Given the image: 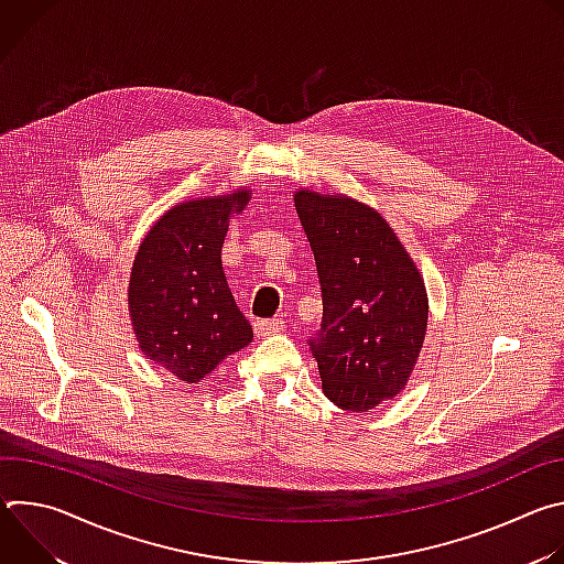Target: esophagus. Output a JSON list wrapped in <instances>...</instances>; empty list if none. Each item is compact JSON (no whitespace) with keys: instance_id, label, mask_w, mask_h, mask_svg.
<instances>
[{"instance_id":"34e87169","label":"esophagus","mask_w":564,"mask_h":564,"mask_svg":"<svg viewBox=\"0 0 564 564\" xmlns=\"http://www.w3.org/2000/svg\"><path fill=\"white\" fill-rule=\"evenodd\" d=\"M283 318H261V321H254V333L257 337H272V335H279L283 330Z\"/></svg>"}]
</instances>
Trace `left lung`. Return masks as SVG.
<instances>
[{
	"label": "left lung",
	"instance_id": "8db88e82",
	"mask_svg": "<svg viewBox=\"0 0 564 564\" xmlns=\"http://www.w3.org/2000/svg\"><path fill=\"white\" fill-rule=\"evenodd\" d=\"M294 207L314 252L324 321L310 337L321 388L344 411L368 413L406 388L426 326L424 279L372 207L310 189Z\"/></svg>",
	"mask_w": 564,
	"mask_h": 564
}]
</instances>
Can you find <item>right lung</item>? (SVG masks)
Here are the masks:
<instances>
[{"label":"right lung","mask_w":564,"mask_h":564,"mask_svg":"<svg viewBox=\"0 0 564 564\" xmlns=\"http://www.w3.org/2000/svg\"><path fill=\"white\" fill-rule=\"evenodd\" d=\"M248 203L250 189L185 200L160 216L138 248L129 279L138 346L185 383L254 339L220 263L229 218Z\"/></svg>","instance_id":"add662e5"}]
</instances>
